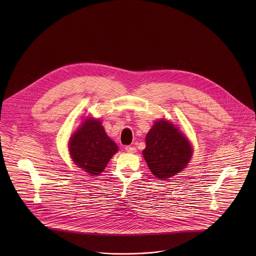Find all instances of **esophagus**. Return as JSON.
Segmentation results:
<instances>
[{
	"instance_id": "1",
	"label": "esophagus",
	"mask_w": 256,
	"mask_h": 256,
	"mask_svg": "<svg viewBox=\"0 0 256 256\" xmlns=\"http://www.w3.org/2000/svg\"><path fill=\"white\" fill-rule=\"evenodd\" d=\"M125 150L129 154H134V152H136V148L133 146H125Z\"/></svg>"
}]
</instances>
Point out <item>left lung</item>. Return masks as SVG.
Masks as SVG:
<instances>
[{
  "mask_svg": "<svg viewBox=\"0 0 256 256\" xmlns=\"http://www.w3.org/2000/svg\"><path fill=\"white\" fill-rule=\"evenodd\" d=\"M142 152L152 174L164 180L186 168L193 150L189 140L174 124L160 119L146 134V148Z\"/></svg>",
  "mask_w": 256,
  "mask_h": 256,
  "instance_id": "left-lung-1",
  "label": "left lung"
}]
</instances>
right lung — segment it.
Here are the masks:
<instances>
[{
    "label": "right lung",
    "instance_id": "add662e5",
    "mask_svg": "<svg viewBox=\"0 0 256 256\" xmlns=\"http://www.w3.org/2000/svg\"><path fill=\"white\" fill-rule=\"evenodd\" d=\"M118 146L106 135L100 119L84 120L69 141L74 164L90 176H100Z\"/></svg>",
    "mask_w": 256,
    "mask_h": 256
}]
</instances>
